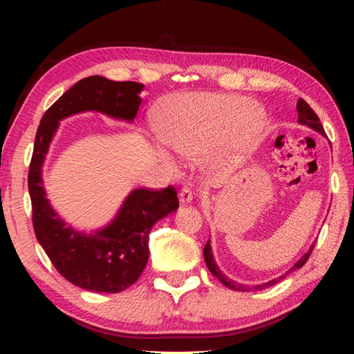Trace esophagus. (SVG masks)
Returning a JSON list of instances; mask_svg holds the SVG:
<instances>
[{"label": "esophagus", "mask_w": 354, "mask_h": 354, "mask_svg": "<svg viewBox=\"0 0 354 354\" xmlns=\"http://www.w3.org/2000/svg\"><path fill=\"white\" fill-rule=\"evenodd\" d=\"M179 205H190L192 200H194V192L190 190V187H184L181 192H179Z\"/></svg>", "instance_id": "obj_1"}]
</instances>
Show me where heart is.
Listing matches in <instances>:
<instances>
[{
    "label": "heart",
    "mask_w": 354,
    "mask_h": 354,
    "mask_svg": "<svg viewBox=\"0 0 354 354\" xmlns=\"http://www.w3.org/2000/svg\"><path fill=\"white\" fill-rule=\"evenodd\" d=\"M266 128V113L248 98L230 93L195 92L164 101L154 112L158 140L179 158L195 160L226 139L234 148H248ZM171 171L176 165L160 154Z\"/></svg>",
    "instance_id": "1"
}]
</instances>
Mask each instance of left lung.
Listing matches in <instances>:
<instances>
[{
    "mask_svg": "<svg viewBox=\"0 0 354 354\" xmlns=\"http://www.w3.org/2000/svg\"><path fill=\"white\" fill-rule=\"evenodd\" d=\"M297 111H298V123H299V124H304V127H308V128H310V129H314V131H317V133H319V134H322V136H325V137H326V134H325V129H323V127H322V123H320L319 117H317V113H315L313 109H310V106L306 103V101L299 98V100H298V103H297ZM313 248H314V245H310V248L306 251V253H304L301 257H299V259H298L295 263H293V266L289 268V270L286 272V274H283V277H279L278 279L274 278V279H272V281H268V283H263V284H261V286H254L253 289H256V290H261V289H263V287H267V286H270V284L278 283L279 279L286 278L287 274L292 273V272H295L297 268H301V267L304 266V263H306V261L309 259L310 253H313ZM203 254H205V261H206V266H207V268H209V272H211V273L214 274V277L220 281L221 284L226 286L227 289L239 290V292H248V290H250L248 287H245V286H242V284L236 283V281L230 279V278L226 277V274H225L223 272L220 270V267L217 266V263H215V259H214L212 247H211V241H207V242H206V245H205V250H203Z\"/></svg>",
    "mask_w": 354,
    "mask_h": 354,
    "instance_id": "8db88e82",
    "label": "left lung"
}]
</instances>
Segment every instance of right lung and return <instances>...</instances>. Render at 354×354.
<instances>
[{"mask_svg": "<svg viewBox=\"0 0 354 354\" xmlns=\"http://www.w3.org/2000/svg\"><path fill=\"white\" fill-rule=\"evenodd\" d=\"M145 86L118 82L104 76L77 81L41 117L29 165L28 189L32 225L53 266L71 284L97 293H118L133 286L149 256L148 237L154 223L179 207L176 190H131L113 218L92 231L77 230L59 215L48 200L44 164L62 120L98 112L117 122L133 123Z\"/></svg>", "mask_w": 354, "mask_h": 354, "instance_id": "right-lung-1", "label": "right lung"}]
</instances>
